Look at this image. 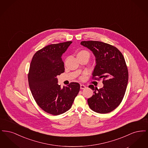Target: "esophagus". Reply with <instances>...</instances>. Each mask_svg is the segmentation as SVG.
Listing matches in <instances>:
<instances>
[{
	"label": "esophagus",
	"instance_id": "esophagus-1",
	"mask_svg": "<svg viewBox=\"0 0 148 148\" xmlns=\"http://www.w3.org/2000/svg\"><path fill=\"white\" fill-rule=\"evenodd\" d=\"M86 88V86H85L84 85L80 84V89H84Z\"/></svg>",
	"mask_w": 148,
	"mask_h": 148
}]
</instances>
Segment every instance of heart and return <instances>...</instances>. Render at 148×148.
<instances>
[{"mask_svg": "<svg viewBox=\"0 0 148 148\" xmlns=\"http://www.w3.org/2000/svg\"><path fill=\"white\" fill-rule=\"evenodd\" d=\"M82 55H87V56H89V53L87 51L81 50V51H79L77 54V56H82Z\"/></svg>", "mask_w": 148, "mask_h": 148, "instance_id": "b5f03b06", "label": "heart"}]
</instances>
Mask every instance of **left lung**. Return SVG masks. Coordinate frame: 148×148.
<instances>
[{"label":"left lung","mask_w":148,"mask_h":148,"mask_svg":"<svg viewBox=\"0 0 148 148\" xmlns=\"http://www.w3.org/2000/svg\"><path fill=\"white\" fill-rule=\"evenodd\" d=\"M82 45L92 51L96 58V66L92 79H103L104 86L98 89L89 86L94 94L88 99L92 110L100 114L112 112L122 101L127 89L128 70L122 53L115 47L99 41H83Z\"/></svg>","instance_id":"obj_1"}]
</instances>
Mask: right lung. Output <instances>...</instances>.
Masks as SVG:
<instances>
[{
  "instance_id": "right-lung-1",
  "label": "right lung",
  "mask_w": 148,
  "mask_h": 148,
  "mask_svg": "<svg viewBox=\"0 0 148 148\" xmlns=\"http://www.w3.org/2000/svg\"><path fill=\"white\" fill-rule=\"evenodd\" d=\"M71 42L50 44L39 50L29 68V85L33 98L44 112L54 115L70 109L80 90V85L75 82L61 88L56 78L64 72L62 56Z\"/></svg>"
}]
</instances>
